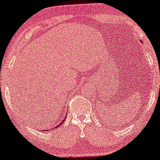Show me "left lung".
Instances as JSON below:
<instances>
[{
	"label": "left lung",
	"mask_w": 160,
	"mask_h": 160,
	"mask_svg": "<svg viewBox=\"0 0 160 160\" xmlns=\"http://www.w3.org/2000/svg\"><path fill=\"white\" fill-rule=\"evenodd\" d=\"M141 42H142V41H141Z\"/></svg>",
	"instance_id": "left-lung-1"
}]
</instances>
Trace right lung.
<instances>
[{
  "label": "right lung",
  "mask_w": 160,
  "mask_h": 160,
  "mask_svg": "<svg viewBox=\"0 0 160 160\" xmlns=\"http://www.w3.org/2000/svg\"><path fill=\"white\" fill-rule=\"evenodd\" d=\"M65 121V118H64V119H63V120H62V121H61V122H60V123H59L58 125H57V126H55V127H54V128H57V126H60V125L62 124V123H63V121ZM45 131H46V132H47V130H46V129H44V132H45Z\"/></svg>",
  "instance_id": "right-lung-1"
}]
</instances>
